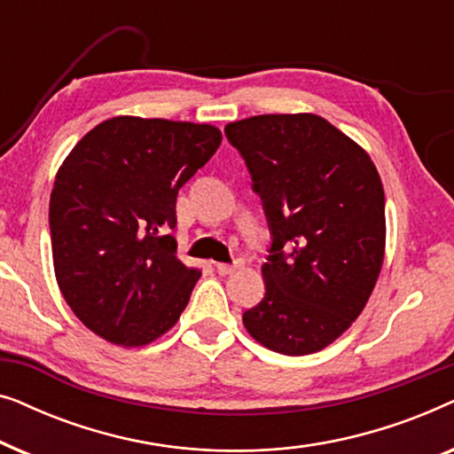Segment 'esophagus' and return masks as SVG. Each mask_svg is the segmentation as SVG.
I'll return each instance as SVG.
<instances>
[{
  "instance_id": "obj_1",
  "label": "esophagus",
  "mask_w": 454,
  "mask_h": 454,
  "mask_svg": "<svg viewBox=\"0 0 454 454\" xmlns=\"http://www.w3.org/2000/svg\"><path fill=\"white\" fill-rule=\"evenodd\" d=\"M241 266H244V262H241V260H233L231 264L216 262V272H219V275H233V272L239 270Z\"/></svg>"
}]
</instances>
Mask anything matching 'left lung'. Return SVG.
Segmentation results:
<instances>
[{"label": "left lung", "mask_w": 454, "mask_h": 454, "mask_svg": "<svg viewBox=\"0 0 454 454\" xmlns=\"http://www.w3.org/2000/svg\"><path fill=\"white\" fill-rule=\"evenodd\" d=\"M262 200L270 247L264 297L244 312L283 356L325 349L362 314L384 258V190L362 146L314 114L225 126Z\"/></svg>", "instance_id": "1"}]
</instances>
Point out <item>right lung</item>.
Returning a JSON list of instances; mask_svg holds the SVG:
<instances>
[{
	"label": "right lung",
	"mask_w": 454,
	"mask_h": 454,
	"mask_svg": "<svg viewBox=\"0 0 454 454\" xmlns=\"http://www.w3.org/2000/svg\"><path fill=\"white\" fill-rule=\"evenodd\" d=\"M219 145L207 123L114 117L59 167L49 202L55 277L98 337L146 345L188 306L200 270L176 256V200Z\"/></svg>",
	"instance_id": "obj_1"
}]
</instances>
